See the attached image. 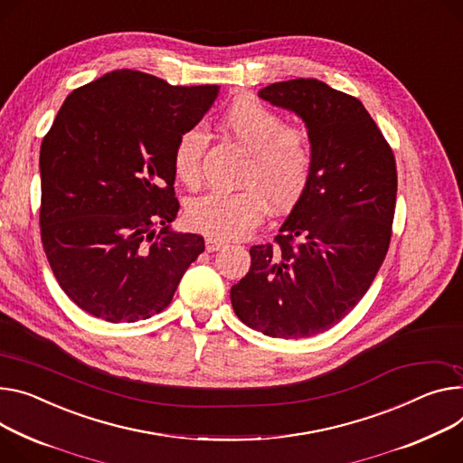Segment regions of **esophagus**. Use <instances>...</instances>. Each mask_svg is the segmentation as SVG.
Returning a JSON list of instances; mask_svg holds the SVG:
<instances>
[{
    "mask_svg": "<svg viewBox=\"0 0 463 463\" xmlns=\"http://www.w3.org/2000/svg\"><path fill=\"white\" fill-rule=\"evenodd\" d=\"M224 246H226V241H222V239H217V237H207V239H205V250H207V252L222 250Z\"/></svg>",
    "mask_w": 463,
    "mask_h": 463,
    "instance_id": "esophagus-1",
    "label": "esophagus"
}]
</instances>
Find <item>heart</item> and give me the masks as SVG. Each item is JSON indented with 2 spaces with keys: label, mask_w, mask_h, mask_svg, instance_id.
<instances>
[{
  "label": "heart",
  "mask_w": 463,
  "mask_h": 463,
  "mask_svg": "<svg viewBox=\"0 0 463 463\" xmlns=\"http://www.w3.org/2000/svg\"><path fill=\"white\" fill-rule=\"evenodd\" d=\"M222 129L250 156L241 175L239 193H207L189 202L191 228L219 239L250 233L265 217L267 203L274 211L291 209L304 194L315 165L313 138L307 128L286 124L267 105L241 98L221 115ZM207 135L191 128L177 138L172 165L177 180L187 187L202 182V161Z\"/></svg>",
  "instance_id": "b5f03b06"
}]
</instances>
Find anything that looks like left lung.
Here are the masks:
<instances>
[{
  "label": "left lung",
  "mask_w": 463,
  "mask_h": 463,
  "mask_svg": "<svg viewBox=\"0 0 463 463\" xmlns=\"http://www.w3.org/2000/svg\"><path fill=\"white\" fill-rule=\"evenodd\" d=\"M260 98L302 117L315 165L274 241L250 248L232 306L265 335L302 339L335 326L371 288L393 233L397 163L358 98L304 78Z\"/></svg>",
  "instance_id": "1"
}]
</instances>
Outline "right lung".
Here are the masks:
<instances>
[{
    "instance_id": "1",
    "label": "right lung",
    "mask_w": 463,
    "mask_h": 463,
    "mask_svg": "<svg viewBox=\"0 0 463 463\" xmlns=\"http://www.w3.org/2000/svg\"><path fill=\"white\" fill-rule=\"evenodd\" d=\"M217 92L122 68L64 99L41 146L39 222L53 276L83 311L145 321L205 250L202 235L168 230L180 209L172 154Z\"/></svg>"
}]
</instances>
